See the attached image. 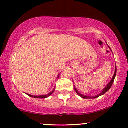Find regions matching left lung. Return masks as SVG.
I'll return each mask as SVG.
<instances>
[{
  "mask_svg": "<svg viewBox=\"0 0 128 128\" xmlns=\"http://www.w3.org/2000/svg\"><path fill=\"white\" fill-rule=\"evenodd\" d=\"M116 72H117V68H116L115 73H114V76H113L112 79H111V81H110V82L109 84H108V86H106V87H105V88L104 89V90L102 91V92H101L100 94H98V96H96L95 97H90V96H84V95H82V94H80V93H79V92L77 91V90H76V89L75 88H74V89H75L76 92H77V94H78L79 95V96H80V97H81V98H84V99H94V98H98V97H99L100 96H102V95L104 94H105V92H108V91L110 89V88L111 87V86H112V85L113 82H114V79H115V77H116Z\"/></svg>",
  "mask_w": 128,
  "mask_h": 128,
  "instance_id": "8db88e82",
  "label": "left lung"
}]
</instances>
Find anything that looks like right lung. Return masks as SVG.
<instances>
[{
    "instance_id": "add662e5",
    "label": "right lung",
    "mask_w": 128,
    "mask_h": 128,
    "mask_svg": "<svg viewBox=\"0 0 128 128\" xmlns=\"http://www.w3.org/2000/svg\"><path fill=\"white\" fill-rule=\"evenodd\" d=\"M54 91H55V89H54V90H53L52 92H49V93L48 94H47V95H42V96H32V95L29 94H27V93H26V94H27L29 96L31 97V98H40V99H44V98H48V97H49V96H50V95L52 94L53 93V92H54Z\"/></svg>"
}]
</instances>
